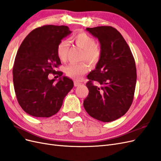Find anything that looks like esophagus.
<instances>
[{
  "label": "esophagus",
  "instance_id": "34e87169",
  "mask_svg": "<svg viewBox=\"0 0 161 161\" xmlns=\"http://www.w3.org/2000/svg\"><path fill=\"white\" fill-rule=\"evenodd\" d=\"M81 85V83L80 82H78V81H74V85L75 86H79Z\"/></svg>",
  "mask_w": 161,
  "mask_h": 161
}]
</instances>
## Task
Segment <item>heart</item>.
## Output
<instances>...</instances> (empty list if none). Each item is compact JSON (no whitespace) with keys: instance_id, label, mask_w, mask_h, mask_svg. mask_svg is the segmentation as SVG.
Instances as JSON below:
<instances>
[{"instance_id":"heart-1","label":"heart","mask_w":161,"mask_h":161,"mask_svg":"<svg viewBox=\"0 0 161 161\" xmlns=\"http://www.w3.org/2000/svg\"><path fill=\"white\" fill-rule=\"evenodd\" d=\"M72 41L76 46L81 48L82 52L81 60H86L92 66L97 65L101 57V50L96 45V41L88 34L84 32L77 33L72 37ZM69 50V43L66 40H62L57 46L56 53L61 61L66 59ZM88 64L85 62L71 63L65 69L66 75L75 80H80L82 76L88 72Z\"/></svg>"}]
</instances>
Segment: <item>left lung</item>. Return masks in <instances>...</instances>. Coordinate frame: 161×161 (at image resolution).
<instances>
[{"mask_svg": "<svg viewBox=\"0 0 161 161\" xmlns=\"http://www.w3.org/2000/svg\"><path fill=\"white\" fill-rule=\"evenodd\" d=\"M86 30L99 40L101 57L95 69L87 76L89 92L83 105L92 118L109 122L123 116L132 103L137 78L135 60L116 29L101 26ZM93 80L101 86H94Z\"/></svg>", "mask_w": 161, "mask_h": 161, "instance_id": "obj_1", "label": "left lung"}]
</instances>
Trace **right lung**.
<instances>
[{
	"label": "right lung",
	"mask_w": 161,
	"mask_h": 161,
	"mask_svg": "<svg viewBox=\"0 0 161 161\" xmlns=\"http://www.w3.org/2000/svg\"><path fill=\"white\" fill-rule=\"evenodd\" d=\"M70 33L67 26L43 25L31 31L21 43L13 65V84L18 103L27 114L37 118L56 114L74 86L71 79L55 70L61 64L57 46ZM50 74L59 76L56 84L48 79Z\"/></svg>",
	"instance_id": "add662e5"
}]
</instances>
